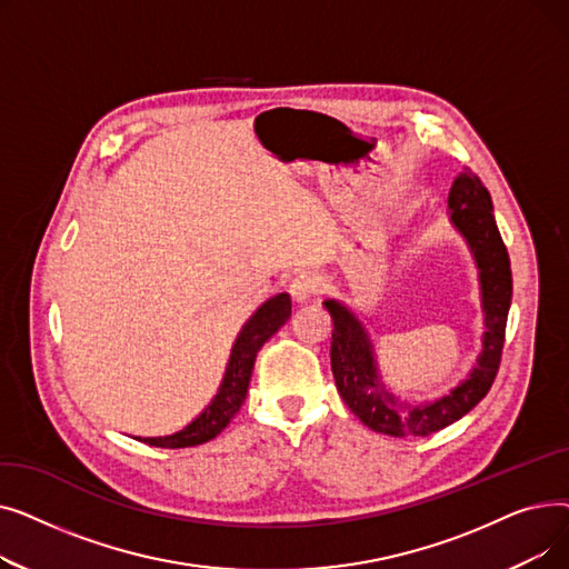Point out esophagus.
Wrapping results in <instances>:
<instances>
[{
    "mask_svg": "<svg viewBox=\"0 0 569 569\" xmlns=\"http://www.w3.org/2000/svg\"><path fill=\"white\" fill-rule=\"evenodd\" d=\"M318 290H320V281H318V277L311 274V272L297 274V277L292 279V283H290V295H292V300H295L297 305L307 302L309 297H313Z\"/></svg>",
    "mask_w": 569,
    "mask_h": 569,
    "instance_id": "1",
    "label": "esophagus"
}]
</instances>
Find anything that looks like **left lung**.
Instances as JSON below:
<instances>
[{"label":"left lung","instance_id":"8db88e82","mask_svg":"<svg viewBox=\"0 0 569 569\" xmlns=\"http://www.w3.org/2000/svg\"><path fill=\"white\" fill-rule=\"evenodd\" d=\"M447 207H450L452 226L466 239L475 264L480 269L487 327L477 367L450 395L427 403H403L382 385L373 343L360 318L339 300L322 302L335 320L330 355L337 390L362 425L385 436H431L450 427L487 397L500 367L507 311L512 305V269L496 226L493 202L480 177L459 172Z\"/></svg>","mask_w":569,"mask_h":569}]
</instances>
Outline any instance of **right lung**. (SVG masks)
Listing matches in <instances>:
<instances>
[{
	"label": "right lung",
	"mask_w": 569,
	"mask_h": 569,
	"mask_svg": "<svg viewBox=\"0 0 569 569\" xmlns=\"http://www.w3.org/2000/svg\"><path fill=\"white\" fill-rule=\"evenodd\" d=\"M290 313H292V305H290L288 292L269 297V300L260 305L256 313L244 322L242 330H239L230 350V360H228L221 387L217 397L212 399V403H209L182 431H177L172 436H161V438H136V440L177 450V447H193L217 438L230 425V420L247 399L258 350L269 337L279 332V327L290 318Z\"/></svg>",
	"instance_id": "obj_1"
}]
</instances>
